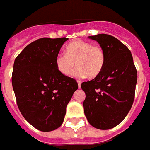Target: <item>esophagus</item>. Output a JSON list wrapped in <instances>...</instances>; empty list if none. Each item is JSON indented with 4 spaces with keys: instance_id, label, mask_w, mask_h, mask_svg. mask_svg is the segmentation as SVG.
I'll list each match as a JSON object with an SVG mask.
<instances>
[{
    "instance_id": "obj_1",
    "label": "esophagus",
    "mask_w": 150,
    "mask_h": 150,
    "mask_svg": "<svg viewBox=\"0 0 150 150\" xmlns=\"http://www.w3.org/2000/svg\"><path fill=\"white\" fill-rule=\"evenodd\" d=\"M78 87H79V88L81 87V82H80V81H78Z\"/></svg>"
}]
</instances>
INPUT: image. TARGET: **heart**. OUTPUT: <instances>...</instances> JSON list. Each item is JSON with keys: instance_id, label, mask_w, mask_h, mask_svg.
Masks as SVG:
<instances>
[{"instance_id": "obj_1", "label": "heart", "mask_w": 150, "mask_h": 150, "mask_svg": "<svg viewBox=\"0 0 150 150\" xmlns=\"http://www.w3.org/2000/svg\"><path fill=\"white\" fill-rule=\"evenodd\" d=\"M105 62V53L99 45L89 41L75 40L67 45L65 54H59L55 58V66L59 73L68 76L75 65L72 75L75 78H96L103 70Z\"/></svg>"}]
</instances>
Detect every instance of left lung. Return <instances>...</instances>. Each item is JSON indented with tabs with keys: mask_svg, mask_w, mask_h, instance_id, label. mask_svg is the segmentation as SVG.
<instances>
[{
	"mask_svg": "<svg viewBox=\"0 0 150 150\" xmlns=\"http://www.w3.org/2000/svg\"><path fill=\"white\" fill-rule=\"evenodd\" d=\"M96 40L105 53L103 70L95 79L83 82L84 112L89 123L99 129H110L126 117L134 100L137 70L130 50L110 35L99 34Z\"/></svg>",
	"mask_w": 150,
	"mask_h": 150,
	"instance_id": "obj_1",
	"label": "left lung"
}]
</instances>
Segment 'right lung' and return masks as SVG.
Returning a JSON list of instances; mask_svg holds the SVG:
<instances>
[{
	"mask_svg": "<svg viewBox=\"0 0 150 150\" xmlns=\"http://www.w3.org/2000/svg\"><path fill=\"white\" fill-rule=\"evenodd\" d=\"M67 40H36L14 62L11 81L19 110L40 131H52L62 125L66 106L78 89L77 81L61 75L55 66V58Z\"/></svg>",
	"mask_w": 150,
	"mask_h": 150,
	"instance_id": "obj_1",
	"label": "right lung"
}]
</instances>
